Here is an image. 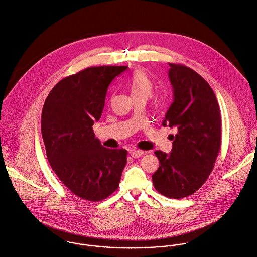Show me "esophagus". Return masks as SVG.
<instances>
[{
  "mask_svg": "<svg viewBox=\"0 0 257 257\" xmlns=\"http://www.w3.org/2000/svg\"><path fill=\"white\" fill-rule=\"evenodd\" d=\"M144 154V151L142 150H138V149H132L130 150V155L133 157V158H138L140 156Z\"/></svg>",
  "mask_w": 257,
  "mask_h": 257,
  "instance_id": "1",
  "label": "esophagus"
}]
</instances>
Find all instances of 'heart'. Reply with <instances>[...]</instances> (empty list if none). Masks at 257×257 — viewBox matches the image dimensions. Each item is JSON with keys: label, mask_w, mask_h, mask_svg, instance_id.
I'll return each mask as SVG.
<instances>
[{"label": "heart", "mask_w": 257, "mask_h": 257, "mask_svg": "<svg viewBox=\"0 0 257 257\" xmlns=\"http://www.w3.org/2000/svg\"><path fill=\"white\" fill-rule=\"evenodd\" d=\"M127 86L132 97L149 98L153 92V82L142 70H137L132 74L127 82Z\"/></svg>", "instance_id": "obj_1"}]
</instances>
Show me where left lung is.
<instances>
[{
    "mask_svg": "<svg viewBox=\"0 0 257 257\" xmlns=\"http://www.w3.org/2000/svg\"><path fill=\"white\" fill-rule=\"evenodd\" d=\"M174 101L162 123L177 130L170 154L155 151L160 166L152 176L165 197L182 199L197 192L211 173L221 145V119L215 94L192 68L169 63Z\"/></svg>",
    "mask_w": 257,
    "mask_h": 257,
    "instance_id": "8db88e82",
    "label": "left lung"
}]
</instances>
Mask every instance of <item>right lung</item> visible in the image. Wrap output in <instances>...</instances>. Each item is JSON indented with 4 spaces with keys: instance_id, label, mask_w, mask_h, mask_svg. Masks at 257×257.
<instances>
[{
    "instance_id": "right-lung-1",
    "label": "right lung",
    "mask_w": 257,
    "mask_h": 257,
    "mask_svg": "<svg viewBox=\"0 0 257 257\" xmlns=\"http://www.w3.org/2000/svg\"><path fill=\"white\" fill-rule=\"evenodd\" d=\"M127 66H94L61 79L42 112V135L49 163L64 186L90 202L119 187L127 163L125 149H108L92 126L102 114L108 86Z\"/></svg>"
}]
</instances>
